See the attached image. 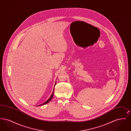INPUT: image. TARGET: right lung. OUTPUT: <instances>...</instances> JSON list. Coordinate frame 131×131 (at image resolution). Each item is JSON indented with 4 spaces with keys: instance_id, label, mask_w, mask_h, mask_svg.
<instances>
[{
    "instance_id": "add662e5",
    "label": "right lung",
    "mask_w": 131,
    "mask_h": 131,
    "mask_svg": "<svg viewBox=\"0 0 131 131\" xmlns=\"http://www.w3.org/2000/svg\"><path fill=\"white\" fill-rule=\"evenodd\" d=\"M53 94H54V90H53V92H52V93L51 94V96L50 97V98L48 99V100H47V101H46L43 104H41V105H39V106H42V105H45V104H47V103H48L50 101V100L52 99V97H53Z\"/></svg>"
}]
</instances>
